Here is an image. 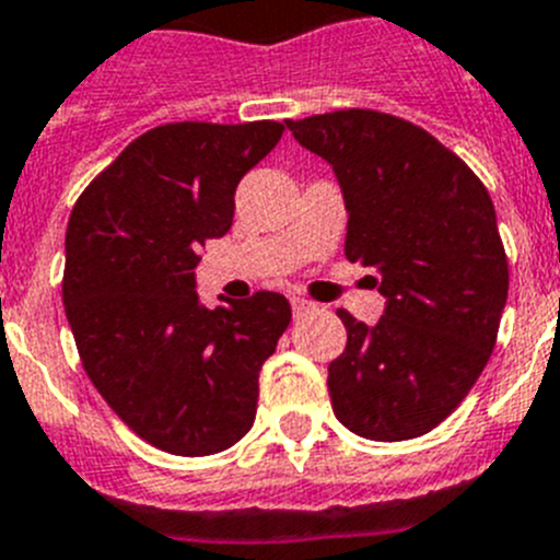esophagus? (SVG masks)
<instances>
[{
	"instance_id": "esophagus-1",
	"label": "esophagus",
	"mask_w": 560,
	"mask_h": 560,
	"mask_svg": "<svg viewBox=\"0 0 560 560\" xmlns=\"http://www.w3.org/2000/svg\"><path fill=\"white\" fill-rule=\"evenodd\" d=\"M291 308H294V314L296 316H303V314H308V311H314L316 308V303H311V300H305V296H291Z\"/></svg>"
}]
</instances>
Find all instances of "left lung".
<instances>
[{
	"mask_svg": "<svg viewBox=\"0 0 560 560\" xmlns=\"http://www.w3.org/2000/svg\"><path fill=\"white\" fill-rule=\"evenodd\" d=\"M285 126L334 165L345 255L387 296L373 328L336 311L348 348L328 368L334 415L384 443L432 432L497 345L511 271L491 196L457 153L393 114L345 108Z\"/></svg>",
	"mask_w": 560,
	"mask_h": 560,
	"instance_id": "1",
	"label": "left lung"
}]
</instances>
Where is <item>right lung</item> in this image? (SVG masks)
<instances>
[{
    "mask_svg": "<svg viewBox=\"0 0 560 560\" xmlns=\"http://www.w3.org/2000/svg\"><path fill=\"white\" fill-rule=\"evenodd\" d=\"M275 120L165 122L89 182L67 226L63 308L108 407L179 457L230 448L255 423L257 378L291 323L283 294L205 308L192 269L230 232L235 187L280 142Z\"/></svg>",
    "mask_w": 560,
    "mask_h": 560,
    "instance_id": "add662e5",
    "label": "right lung"
}]
</instances>
